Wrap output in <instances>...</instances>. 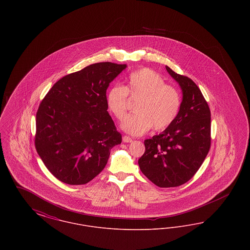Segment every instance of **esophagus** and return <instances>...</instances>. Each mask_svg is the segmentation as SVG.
<instances>
[{
    "label": "esophagus",
    "mask_w": 250,
    "mask_h": 250,
    "mask_svg": "<svg viewBox=\"0 0 250 250\" xmlns=\"http://www.w3.org/2000/svg\"><path fill=\"white\" fill-rule=\"evenodd\" d=\"M123 142L124 143H132V139H131L130 137H128V136H124L123 137Z\"/></svg>",
    "instance_id": "obj_1"
}]
</instances>
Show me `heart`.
<instances>
[{
	"instance_id": "1",
	"label": "heart",
	"mask_w": 250,
	"mask_h": 250,
	"mask_svg": "<svg viewBox=\"0 0 250 250\" xmlns=\"http://www.w3.org/2000/svg\"><path fill=\"white\" fill-rule=\"evenodd\" d=\"M137 100L136 113L127 116L122 128L131 135H142L152 127L165 130L178 117L182 97L178 89L165 84L164 79L150 68L132 72L125 85H114L107 91L108 110L117 120L124 119L128 107V97Z\"/></svg>"
}]
</instances>
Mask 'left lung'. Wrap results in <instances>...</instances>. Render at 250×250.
Wrapping results in <instances>:
<instances>
[{
	"instance_id": "1",
	"label": "left lung",
	"mask_w": 250,
	"mask_h": 250,
	"mask_svg": "<svg viewBox=\"0 0 250 250\" xmlns=\"http://www.w3.org/2000/svg\"><path fill=\"white\" fill-rule=\"evenodd\" d=\"M167 71L183 90L178 117L159 135L144 141L139 159L143 174L159 188H175L199 170L211 147V111L200 88L190 78Z\"/></svg>"
}]
</instances>
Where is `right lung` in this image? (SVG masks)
Instances as JSON below:
<instances>
[{"instance_id": "right-lung-1", "label": "right lung", "mask_w": 250, "mask_h": 250, "mask_svg": "<svg viewBox=\"0 0 250 250\" xmlns=\"http://www.w3.org/2000/svg\"><path fill=\"white\" fill-rule=\"evenodd\" d=\"M126 67L96 62L54 84L36 112L35 146L50 173L68 185H85L107 165L122 135L107 112L109 83Z\"/></svg>"}]
</instances>
